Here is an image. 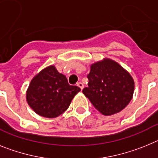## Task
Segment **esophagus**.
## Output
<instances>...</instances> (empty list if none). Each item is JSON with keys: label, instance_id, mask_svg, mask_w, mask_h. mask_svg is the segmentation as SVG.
Masks as SVG:
<instances>
[{"label": "esophagus", "instance_id": "1", "mask_svg": "<svg viewBox=\"0 0 158 158\" xmlns=\"http://www.w3.org/2000/svg\"><path fill=\"white\" fill-rule=\"evenodd\" d=\"M77 86L79 87V88L81 89V90H83V84L82 83H80V82L77 83Z\"/></svg>", "mask_w": 158, "mask_h": 158}]
</instances>
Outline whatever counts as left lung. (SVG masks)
<instances>
[{
    "mask_svg": "<svg viewBox=\"0 0 158 158\" xmlns=\"http://www.w3.org/2000/svg\"><path fill=\"white\" fill-rule=\"evenodd\" d=\"M88 87L83 93L106 116L123 110L131 101L134 91L133 77L118 63L104 58L90 65Z\"/></svg>",
    "mask_w": 158,
    "mask_h": 158,
    "instance_id": "left-lung-1",
    "label": "left lung"
}]
</instances>
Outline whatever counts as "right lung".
<instances>
[{"mask_svg": "<svg viewBox=\"0 0 158 158\" xmlns=\"http://www.w3.org/2000/svg\"><path fill=\"white\" fill-rule=\"evenodd\" d=\"M79 91V87L68 84L65 75L60 73L54 65H50L31 79L26 92V101L40 116L53 118L69 107Z\"/></svg>", "mask_w": 158, "mask_h": 158, "instance_id": "obj_1", "label": "right lung"}]
</instances>
